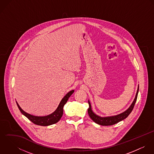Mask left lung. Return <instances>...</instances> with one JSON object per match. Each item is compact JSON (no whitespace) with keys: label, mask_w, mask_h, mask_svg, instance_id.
Listing matches in <instances>:
<instances>
[{"label":"left lung","mask_w":154,"mask_h":154,"mask_svg":"<svg viewBox=\"0 0 154 154\" xmlns=\"http://www.w3.org/2000/svg\"><path fill=\"white\" fill-rule=\"evenodd\" d=\"M139 92V85L137 89V92L135 95V98L132 102V104L130 106V107L124 112L112 116H107V117H101L98 115L96 114L92 110L91 105V103L89 100H88V104H89V109L88 110V112L90 118L96 123L102 125V126H111L115 125L117 123H119L120 121H122L123 120L125 119L128 117V116L131 114L132 110L133 109V107L134 106V104L136 103L137 94Z\"/></svg>","instance_id":"left-lung-1"}]
</instances>
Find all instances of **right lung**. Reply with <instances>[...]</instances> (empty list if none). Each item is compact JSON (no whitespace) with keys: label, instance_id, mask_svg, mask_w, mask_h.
<instances>
[{"label":"right lung","instance_id":"1","mask_svg":"<svg viewBox=\"0 0 154 154\" xmlns=\"http://www.w3.org/2000/svg\"><path fill=\"white\" fill-rule=\"evenodd\" d=\"M74 92V90H72L67 93L66 95L62 99L61 101L60 102L57 108L51 114L45 116H35L28 114L24 111L21 108L18 103L17 102V104L18 106V109L20 110L23 115H24L26 117H27L30 121H31L33 123L37 125L43 126H50L53 124L57 123L62 117L63 113V107L65 105L69 98L71 96V95Z\"/></svg>","mask_w":154,"mask_h":154}]
</instances>
